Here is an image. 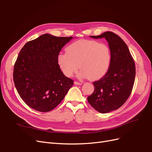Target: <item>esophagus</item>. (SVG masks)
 I'll return each mask as SVG.
<instances>
[{
  "label": "esophagus",
  "mask_w": 152,
  "mask_h": 152,
  "mask_svg": "<svg viewBox=\"0 0 152 152\" xmlns=\"http://www.w3.org/2000/svg\"><path fill=\"white\" fill-rule=\"evenodd\" d=\"M74 84H76V85H82V82H77V81H75Z\"/></svg>",
  "instance_id": "1"
}]
</instances>
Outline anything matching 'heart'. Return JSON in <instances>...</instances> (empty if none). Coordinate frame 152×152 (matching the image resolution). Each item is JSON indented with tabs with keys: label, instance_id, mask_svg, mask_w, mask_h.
I'll use <instances>...</instances> for the list:
<instances>
[{
	"label": "heart",
	"instance_id": "obj_1",
	"mask_svg": "<svg viewBox=\"0 0 152 152\" xmlns=\"http://www.w3.org/2000/svg\"><path fill=\"white\" fill-rule=\"evenodd\" d=\"M110 61L108 45L94 40L75 41L67 47L66 53L58 56V65L65 76L72 77L79 67L78 77L92 80L98 79L107 73Z\"/></svg>",
	"mask_w": 152,
	"mask_h": 152
}]
</instances>
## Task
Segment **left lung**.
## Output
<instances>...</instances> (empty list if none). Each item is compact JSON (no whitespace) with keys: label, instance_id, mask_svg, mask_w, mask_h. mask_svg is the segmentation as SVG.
I'll return each mask as SVG.
<instances>
[{"label":"left lung","instance_id":"1","mask_svg":"<svg viewBox=\"0 0 152 152\" xmlns=\"http://www.w3.org/2000/svg\"><path fill=\"white\" fill-rule=\"evenodd\" d=\"M91 37L105 38L111 53L107 72L93 82L94 91L87 97L89 103L96 110L105 113L120 108L129 97L135 80V63L126 44L115 34L106 31Z\"/></svg>","mask_w":152,"mask_h":152}]
</instances>
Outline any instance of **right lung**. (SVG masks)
Masks as SVG:
<instances>
[{
    "instance_id": "1",
    "label": "right lung",
    "mask_w": 152,
    "mask_h": 152,
    "mask_svg": "<svg viewBox=\"0 0 152 152\" xmlns=\"http://www.w3.org/2000/svg\"><path fill=\"white\" fill-rule=\"evenodd\" d=\"M72 37L44 34L21 49L14 66L13 80L23 102L37 111L48 112L61 102L73 80L61 72L59 52Z\"/></svg>"
}]
</instances>
